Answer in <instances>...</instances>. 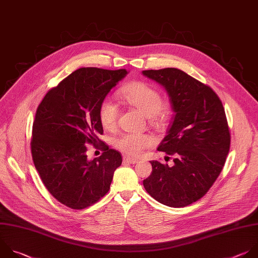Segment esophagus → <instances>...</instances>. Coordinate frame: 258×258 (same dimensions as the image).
I'll return each mask as SVG.
<instances>
[{"label":"esophagus","mask_w":258,"mask_h":258,"mask_svg":"<svg viewBox=\"0 0 258 258\" xmlns=\"http://www.w3.org/2000/svg\"><path fill=\"white\" fill-rule=\"evenodd\" d=\"M123 162L125 163H130V164H136L139 162L138 159H134V158H130V157H124L123 158Z\"/></svg>","instance_id":"esophagus-1"}]
</instances>
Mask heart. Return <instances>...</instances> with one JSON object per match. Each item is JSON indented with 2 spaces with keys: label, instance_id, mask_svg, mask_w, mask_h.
<instances>
[{
  "label": "heart",
  "instance_id": "b5f03b06",
  "mask_svg": "<svg viewBox=\"0 0 258 258\" xmlns=\"http://www.w3.org/2000/svg\"><path fill=\"white\" fill-rule=\"evenodd\" d=\"M118 97L124 103L137 108L149 119V122L158 128L164 127L169 118V111L162 105V97L151 85L134 81L119 90ZM98 117L106 131H113L117 124L118 107L112 101L105 99L100 103ZM114 147L120 152L133 156H140L146 149L155 145V139L147 134H122L114 142Z\"/></svg>",
  "mask_w": 258,
  "mask_h": 258
}]
</instances>
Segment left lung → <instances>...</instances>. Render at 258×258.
I'll return each mask as SVG.
<instances>
[{
    "label": "left lung",
    "mask_w": 258,
    "mask_h": 258,
    "mask_svg": "<svg viewBox=\"0 0 258 258\" xmlns=\"http://www.w3.org/2000/svg\"><path fill=\"white\" fill-rule=\"evenodd\" d=\"M143 75L163 86L175 112L158 147L173 156L174 164L151 161L144 187L157 202L183 208L209 191L225 165L231 142L226 113L211 87L181 70H148Z\"/></svg>",
    "instance_id": "left-lung-1"
}]
</instances>
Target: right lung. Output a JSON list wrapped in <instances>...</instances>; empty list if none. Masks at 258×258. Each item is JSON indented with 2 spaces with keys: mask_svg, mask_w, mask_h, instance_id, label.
Instances as JSON below:
<instances>
[{
  "mask_svg": "<svg viewBox=\"0 0 258 258\" xmlns=\"http://www.w3.org/2000/svg\"><path fill=\"white\" fill-rule=\"evenodd\" d=\"M126 74L125 69H78L37 107L30 143L33 163L50 195L71 209L83 210L103 198L121 165L120 153L105 144L100 157L88 160L86 145L101 142L100 103Z\"/></svg>",
  "mask_w": 258,
  "mask_h": 258,
  "instance_id": "add662e5",
  "label": "right lung"
}]
</instances>
